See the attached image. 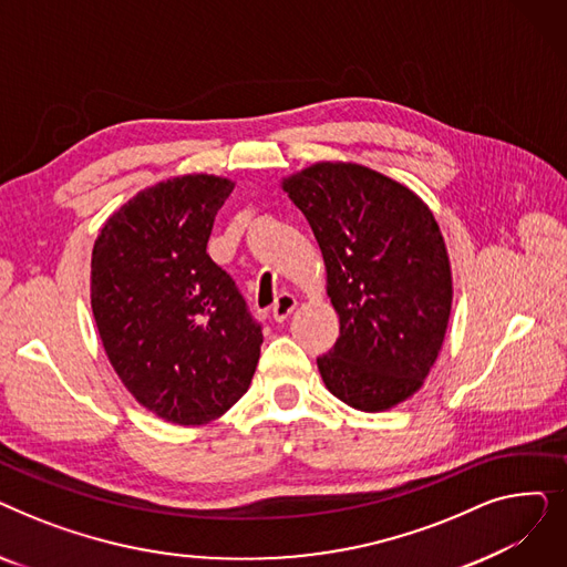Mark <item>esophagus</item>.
<instances>
[{"label": "esophagus", "mask_w": 567, "mask_h": 567, "mask_svg": "<svg viewBox=\"0 0 567 567\" xmlns=\"http://www.w3.org/2000/svg\"><path fill=\"white\" fill-rule=\"evenodd\" d=\"M293 310H296V299H293V296H291L289 291H282V293L278 296V299H276L274 308H271V315H274V319L280 323V321H285Z\"/></svg>", "instance_id": "obj_1"}]
</instances>
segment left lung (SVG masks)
Instances as JSON below:
<instances>
[{
	"mask_svg": "<svg viewBox=\"0 0 567 567\" xmlns=\"http://www.w3.org/2000/svg\"><path fill=\"white\" fill-rule=\"evenodd\" d=\"M326 264L340 338L317 359L338 400L391 409L423 385L453 303L451 261L430 206L370 167L317 163L282 178Z\"/></svg>",
	"mask_w": 567,
	"mask_h": 567,
	"instance_id": "1",
	"label": "left lung"
}]
</instances>
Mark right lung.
<instances>
[{
  "mask_svg": "<svg viewBox=\"0 0 567 567\" xmlns=\"http://www.w3.org/2000/svg\"><path fill=\"white\" fill-rule=\"evenodd\" d=\"M234 182L186 174L114 212L92 252V310L107 359L131 395L176 425L212 423L252 381L261 326L208 257Z\"/></svg>",
  "mask_w": 567,
  "mask_h": 567,
  "instance_id": "add662e5",
  "label": "right lung"
}]
</instances>
